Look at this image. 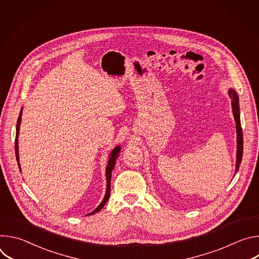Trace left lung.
<instances>
[{
	"instance_id": "8db88e82",
	"label": "left lung",
	"mask_w": 259,
	"mask_h": 259,
	"mask_svg": "<svg viewBox=\"0 0 259 259\" xmlns=\"http://www.w3.org/2000/svg\"><path fill=\"white\" fill-rule=\"evenodd\" d=\"M229 95L232 98V105H233V113L236 121V128H237V163H236V172H238L242 157H243V131L241 127V121H240V108H239V97L235 90L230 89Z\"/></svg>"
}]
</instances>
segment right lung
<instances>
[{
    "mask_svg": "<svg viewBox=\"0 0 259 259\" xmlns=\"http://www.w3.org/2000/svg\"><path fill=\"white\" fill-rule=\"evenodd\" d=\"M22 113V109L20 110L19 113V117L17 119V124H16V136H15V155H16V160H17V164H18V167H19V170L21 171L20 169V166H19V157H18V134H19V126H20V122H21V114ZM121 151V147L120 146H117L115 147V149L113 150V152L110 153V158L108 160V164H107V167H106V193H105V196H104V199L102 200V202L100 203V205L94 210L92 211L91 213H89L88 215H92L96 212H98L99 210H101L103 208V206L105 205L106 201L108 200L109 198V195H110V178H112V171L113 169L115 168V164H116V160L119 156V153Z\"/></svg>",
    "mask_w": 259,
    "mask_h": 259,
    "instance_id": "right-lung-1",
    "label": "right lung"
}]
</instances>
